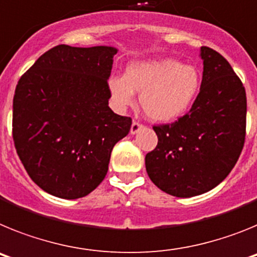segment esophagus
Wrapping results in <instances>:
<instances>
[{"label": "esophagus", "instance_id": "1", "mask_svg": "<svg viewBox=\"0 0 257 257\" xmlns=\"http://www.w3.org/2000/svg\"><path fill=\"white\" fill-rule=\"evenodd\" d=\"M143 127H144V124L140 123V122H138V121H134V122H133V124H131V130H130V133H131V134L139 133V131L142 130Z\"/></svg>", "mask_w": 257, "mask_h": 257}]
</instances>
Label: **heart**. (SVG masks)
<instances>
[{"instance_id": "b5f03b06", "label": "heart", "mask_w": 257, "mask_h": 257, "mask_svg": "<svg viewBox=\"0 0 257 257\" xmlns=\"http://www.w3.org/2000/svg\"><path fill=\"white\" fill-rule=\"evenodd\" d=\"M112 100L118 109L134 105L135 92L145 114L153 121L167 122L178 118L193 103L199 87V74L192 65L171 58L135 61L124 76L108 81Z\"/></svg>"}]
</instances>
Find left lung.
<instances>
[{"mask_svg":"<svg viewBox=\"0 0 257 257\" xmlns=\"http://www.w3.org/2000/svg\"><path fill=\"white\" fill-rule=\"evenodd\" d=\"M203 77L192 108L178 121L154 124L157 147L145 156L151 180L180 198L206 193L233 170L246 139V90L219 52L201 47Z\"/></svg>","mask_w":257,"mask_h":257,"instance_id":"left-lung-1","label":"left lung"}]
</instances>
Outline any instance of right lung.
Wrapping results in <instances>:
<instances>
[{
  "instance_id": "1",
  "label": "right lung",
  "mask_w": 257,
  "mask_h": 257,
  "mask_svg": "<svg viewBox=\"0 0 257 257\" xmlns=\"http://www.w3.org/2000/svg\"><path fill=\"white\" fill-rule=\"evenodd\" d=\"M117 50L58 45L20 77L13 101V139L29 178L64 199L87 196L104 180L115 143L131 117L108 106Z\"/></svg>"
}]
</instances>
